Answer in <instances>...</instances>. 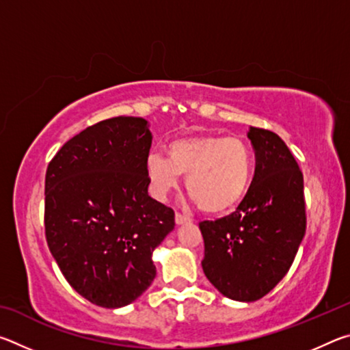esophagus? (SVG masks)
<instances>
[{"label": "esophagus", "mask_w": 350, "mask_h": 350, "mask_svg": "<svg viewBox=\"0 0 350 350\" xmlns=\"http://www.w3.org/2000/svg\"><path fill=\"white\" fill-rule=\"evenodd\" d=\"M188 222H191V219H189L188 216H183V215H180V213H176V224L177 225L188 224Z\"/></svg>", "instance_id": "34e87169"}]
</instances>
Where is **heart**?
I'll use <instances>...</instances> for the list:
<instances>
[{
	"mask_svg": "<svg viewBox=\"0 0 350 350\" xmlns=\"http://www.w3.org/2000/svg\"><path fill=\"white\" fill-rule=\"evenodd\" d=\"M167 157L152 152L146 174L154 196L163 199L185 177L189 196L208 215H222L245 196L253 174V156L239 137L191 135L173 140Z\"/></svg>",
	"mask_w": 350,
	"mask_h": 350,
	"instance_id": "1",
	"label": "heart"
}]
</instances>
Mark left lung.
<instances>
[{"label": "left lung", "mask_w": 350, "mask_h": 350, "mask_svg": "<svg viewBox=\"0 0 350 350\" xmlns=\"http://www.w3.org/2000/svg\"><path fill=\"white\" fill-rule=\"evenodd\" d=\"M256 167L245 198L232 215L199 224L202 269L224 296L252 303L267 295L293 264L306 233L304 179L280 135L248 131Z\"/></svg>", "instance_id": "left-lung-1"}]
</instances>
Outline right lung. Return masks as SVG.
Wrapping results in <instances>:
<instances>
[{"instance_id":"right-lung-1","label":"right lung","mask_w":350,"mask_h":350,"mask_svg":"<svg viewBox=\"0 0 350 350\" xmlns=\"http://www.w3.org/2000/svg\"><path fill=\"white\" fill-rule=\"evenodd\" d=\"M152 135L142 117H112L64 144L47 165L44 230L63 276L92 304H131L156 278L152 252L174 211L148 196Z\"/></svg>"}]
</instances>
